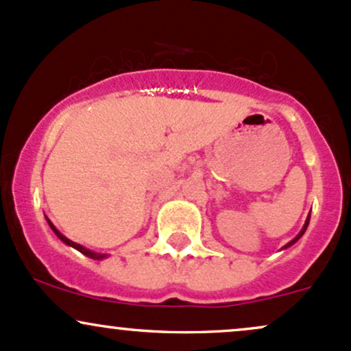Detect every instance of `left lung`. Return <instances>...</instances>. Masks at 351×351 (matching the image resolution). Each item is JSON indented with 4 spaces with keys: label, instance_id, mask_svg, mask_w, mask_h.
<instances>
[{
    "label": "left lung",
    "instance_id": "8db88e82",
    "mask_svg": "<svg viewBox=\"0 0 351 351\" xmlns=\"http://www.w3.org/2000/svg\"><path fill=\"white\" fill-rule=\"evenodd\" d=\"M308 223H310V215H308V217H306V221H305V225H303V228H302V230H300V233H298V234H296V237L293 238V240H291V241H288V243H287V245H285V246H283V248H290V246H291V245H295V243H296V241H298V240H300V238H302V237H303V233H305V232H306V228H308Z\"/></svg>",
    "mask_w": 351,
    "mask_h": 351
}]
</instances>
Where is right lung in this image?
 <instances>
[{"label":"right lung","instance_id":"obj_1","mask_svg":"<svg viewBox=\"0 0 351 351\" xmlns=\"http://www.w3.org/2000/svg\"><path fill=\"white\" fill-rule=\"evenodd\" d=\"M46 221H48V225H49V228L53 230V232H55V234L58 238H60L61 241H63L64 245H68V246H71V248H75V250H78L80 253H83V255H86L88 258H93V260H103V258H108L110 255H108V253H96V252H91V250H88V248H84V246H82L80 243H75V241H71L69 240V238H66L64 237L63 233H60L56 230V226L53 225L51 221H49L48 218H46Z\"/></svg>","mask_w":351,"mask_h":351}]
</instances>
